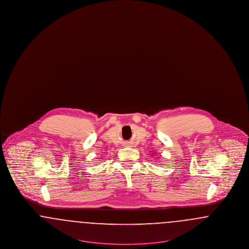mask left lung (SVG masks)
Returning a JSON list of instances; mask_svg holds the SVG:
<instances>
[{"label": "left lung", "mask_w": 249, "mask_h": 249, "mask_svg": "<svg viewBox=\"0 0 249 249\" xmlns=\"http://www.w3.org/2000/svg\"><path fill=\"white\" fill-rule=\"evenodd\" d=\"M154 156H156V155H154Z\"/></svg>", "instance_id": "1"}]
</instances>
